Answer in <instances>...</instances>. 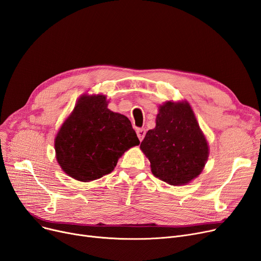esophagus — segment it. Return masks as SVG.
I'll use <instances>...</instances> for the list:
<instances>
[{
  "instance_id": "34e87169",
  "label": "esophagus",
  "mask_w": 261,
  "mask_h": 261,
  "mask_svg": "<svg viewBox=\"0 0 261 261\" xmlns=\"http://www.w3.org/2000/svg\"><path fill=\"white\" fill-rule=\"evenodd\" d=\"M137 134H138V138H139V140L140 141H142L143 139H144V137H145V134H146V130L145 129H138L137 130Z\"/></svg>"
}]
</instances>
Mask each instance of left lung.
<instances>
[{"instance_id":"8db88e82","label":"left lung","mask_w":261,"mask_h":261,"mask_svg":"<svg viewBox=\"0 0 261 261\" xmlns=\"http://www.w3.org/2000/svg\"><path fill=\"white\" fill-rule=\"evenodd\" d=\"M152 174L171 186L189 184L200 175L209 155L208 142L187 101L159 107L155 128L141 143Z\"/></svg>"}]
</instances>
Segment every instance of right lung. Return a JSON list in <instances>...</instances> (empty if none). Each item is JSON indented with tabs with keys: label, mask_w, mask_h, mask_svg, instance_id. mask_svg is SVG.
<instances>
[{
	"label": "right lung",
	"mask_w": 261,
	"mask_h": 261,
	"mask_svg": "<svg viewBox=\"0 0 261 261\" xmlns=\"http://www.w3.org/2000/svg\"><path fill=\"white\" fill-rule=\"evenodd\" d=\"M140 144L131 121L108 109L105 95H82L54 141L56 160L75 180L88 182L112 173L118 159Z\"/></svg>",
	"instance_id": "right-lung-1"
}]
</instances>
